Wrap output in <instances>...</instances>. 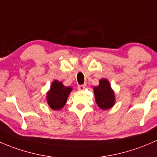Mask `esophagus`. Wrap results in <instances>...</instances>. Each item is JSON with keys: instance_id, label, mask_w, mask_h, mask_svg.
<instances>
[{"instance_id": "esophagus-1", "label": "esophagus", "mask_w": 157, "mask_h": 157, "mask_svg": "<svg viewBox=\"0 0 157 157\" xmlns=\"http://www.w3.org/2000/svg\"><path fill=\"white\" fill-rule=\"evenodd\" d=\"M85 88V85L84 84V85H78V90H83Z\"/></svg>"}]
</instances>
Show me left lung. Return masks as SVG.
Here are the masks:
<instances>
[{
  "instance_id": "obj_1",
  "label": "left lung",
  "mask_w": 157,
  "mask_h": 157,
  "mask_svg": "<svg viewBox=\"0 0 157 157\" xmlns=\"http://www.w3.org/2000/svg\"><path fill=\"white\" fill-rule=\"evenodd\" d=\"M94 93L97 105L101 109H108L114 105V91L107 79L102 78L99 81L98 86L94 88Z\"/></svg>"
}]
</instances>
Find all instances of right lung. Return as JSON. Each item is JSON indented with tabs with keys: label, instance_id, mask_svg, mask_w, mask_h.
Wrapping results in <instances>:
<instances>
[{
	"label": "right lung",
	"instance_id": "1",
	"mask_svg": "<svg viewBox=\"0 0 157 157\" xmlns=\"http://www.w3.org/2000/svg\"><path fill=\"white\" fill-rule=\"evenodd\" d=\"M72 88L66 87L62 82L56 80L51 85L50 91L47 93V101L52 109L59 110L66 105Z\"/></svg>",
	"mask_w": 157,
	"mask_h": 157
}]
</instances>
